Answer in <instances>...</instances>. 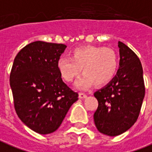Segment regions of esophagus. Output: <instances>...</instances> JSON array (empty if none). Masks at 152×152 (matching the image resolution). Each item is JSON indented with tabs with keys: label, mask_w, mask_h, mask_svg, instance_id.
Masks as SVG:
<instances>
[{
	"label": "esophagus",
	"mask_w": 152,
	"mask_h": 152,
	"mask_svg": "<svg viewBox=\"0 0 152 152\" xmlns=\"http://www.w3.org/2000/svg\"><path fill=\"white\" fill-rule=\"evenodd\" d=\"M78 96H79V98H80V99H85V98L87 97V95H86L85 93L83 92H79Z\"/></svg>",
	"instance_id": "1"
}]
</instances>
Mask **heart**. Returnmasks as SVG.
Instances as JSON below:
<instances>
[{
	"label": "heart",
	"mask_w": 152,
	"mask_h": 152,
	"mask_svg": "<svg viewBox=\"0 0 152 152\" xmlns=\"http://www.w3.org/2000/svg\"><path fill=\"white\" fill-rule=\"evenodd\" d=\"M57 68L61 77L69 83L73 82L83 69L84 75L75 85L85 90L94 83L103 86L113 80L118 68V57L110 48L88 45L74 49L70 57L59 58Z\"/></svg>",
	"instance_id": "1"
}]
</instances>
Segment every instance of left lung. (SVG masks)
I'll use <instances>...</instances> for the list:
<instances>
[{"instance_id": "1", "label": "left lung", "mask_w": 152, "mask_h": 152, "mask_svg": "<svg viewBox=\"0 0 152 152\" xmlns=\"http://www.w3.org/2000/svg\"><path fill=\"white\" fill-rule=\"evenodd\" d=\"M119 69L105 87L94 93L99 105L94 121L99 132L117 136L136 122L145 96L143 72L138 56L122 42H118Z\"/></svg>"}]
</instances>
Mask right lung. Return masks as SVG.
<instances>
[{"mask_svg": "<svg viewBox=\"0 0 152 152\" xmlns=\"http://www.w3.org/2000/svg\"><path fill=\"white\" fill-rule=\"evenodd\" d=\"M66 45L35 41L14 58L10 82L17 115L33 131L48 134L62 123L78 94L62 81L57 61Z\"/></svg>", "mask_w": 152, "mask_h": 152, "instance_id": "add662e5", "label": "right lung"}]
</instances>
